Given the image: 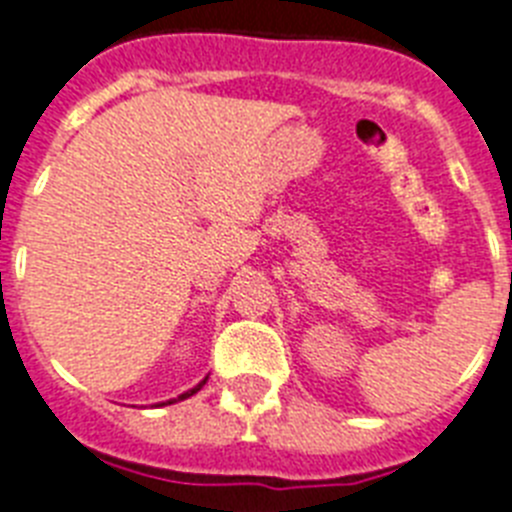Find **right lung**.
<instances>
[{"mask_svg":"<svg viewBox=\"0 0 512 512\" xmlns=\"http://www.w3.org/2000/svg\"><path fill=\"white\" fill-rule=\"evenodd\" d=\"M205 380H208V377H205ZM205 380H203V382H200V385H195V388H192V390H187V393H182V395H179V398H171V401H169V403H176V401H184V398H190V395H195V393H197V390L203 388V385H205Z\"/></svg>","mask_w":512,"mask_h":512,"instance_id":"1","label":"right lung"}]
</instances>
